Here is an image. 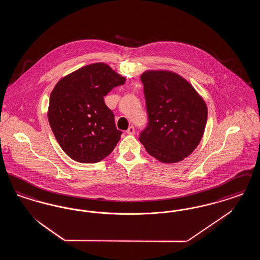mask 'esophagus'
<instances>
[{
  "label": "esophagus",
  "instance_id": "esophagus-1",
  "mask_svg": "<svg viewBox=\"0 0 260 260\" xmlns=\"http://www.w3.org/2000/svg\"><path fill=\"white\" fill-rule=\"evenodd\" d=\"M126 134H127V135H135V134H136L135 127H134V126H129V127L126 129Z\"/></svg>",
  "mask_w": 260,
  "mask_h": 260
}]
</instances>
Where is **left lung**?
Listing matches in <instances>:
<instances>
[{
    "instance_id": "8db88e82",
    "label": "left lung",
    "mask_w": 260,
    "mask_h": 260,
    "mask_svg": "<svg viewBox=\"0 0 260 260\" xmlns=\"http://www.w3.org/2000/svg\"><path fill=\"white\" fill-rule=\"evenodd\" d=\"M148 112L139 140L152 157L166 164L184 160L204 136L208 107L194 87L169 70L140 75Z\"/></svg>"
}]
</instances>
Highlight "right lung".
<instances>
[{"mask_svg":"<svg viewBox=\"0 0 260 260\" xmlns=\"http://www.w3.org/2000/svg\"><path fill=\"white\" fill-rule=\"evenodd\" d=\"M125 78L103 62L84 66L64 76L50 96L48 119L62 150L79 162L106 158L119 142L114 114L104 96Z\"/></svg>","mask_w":260,"mask_h":260,"instance_id":"right-lung-1","label":"right lung"}]
</instances>
